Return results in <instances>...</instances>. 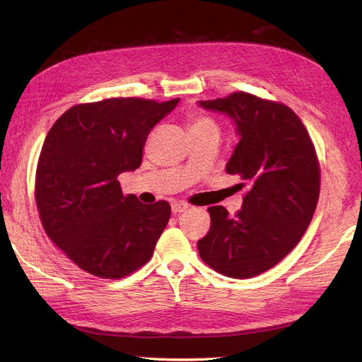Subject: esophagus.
<instances>
[{
    "label": "esophagus",
    "instance_id": "34e87169",
    "mask_svg": "<svg viewBox=\"0 0 362 362\" xmlns=\"http://www.w3.org/2000/svg\"><path fill=\"white\" fill-rule=\"evenodd\" d=\"M187 208H189V204H185V202H182V201L173 202V204H172V213H173V214H180V213L187 210Z\"/></svg>",
    "mask_w": 362,
    "mask_h": 362
}]
</instances>
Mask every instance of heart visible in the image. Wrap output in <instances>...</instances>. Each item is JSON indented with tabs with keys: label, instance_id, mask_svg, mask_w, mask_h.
Instances as JSON below:
<instances>
[{
	"label": "heart",
	"instance_id": "heart-1",
	"mask_svg": "<svg viewBox=\"0 0 362 362\" xmlns=\"http://www.w3.org/2000/svg\"><path fill=\"white\" fill-rule=\"evenodd\" d=\"M199 131H214L218 133V127L211 117L192 115L190 116V133H199Z\"/></svg>",
	"mask_w": 362,
	"mask_h": 362
}]
</instances>
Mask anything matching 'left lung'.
<instances>
[{"mask_svg": "<svg viewBox=\"0 0 362 362\" xmlns=\"http://www.w3.org/2000/svg\"><path fill=\"white\" fill-rule=\"evenodd\" d=\"M199 105L234 120L240 141L225 169L249 190L234 217L222 205L208 208L211 226L198 250L216 272L247 279L276 266L300 242L319 201V160L308 131L286 104L235 92Z\"/></svg>", "mask_w": 362, "mask_h": 362, "instance_id": "obj_1", "label": "left lung"}]
</instances>
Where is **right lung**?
Returning <instances> with one entry per match:
<instances>
[{
  "mask_svg": "<svg viewBox=\"0 0 362 362\" xmlns=\"http://www.w3.org/2000/svg\"><path fill=\"white\" fill-rule=\"evenodd\" d=\"M180 98L78 104L64 112L43 141L36 205L43 229L80 269L120 279L145 266L170 217V205L124 194L117 177L136 170L149 131Z\"/></svg>",
  "mask_w": 362,
  "mask_h": 362,
  "instance_id": "right-lung-1",
  "label": "right lung"
}]
</instances>
